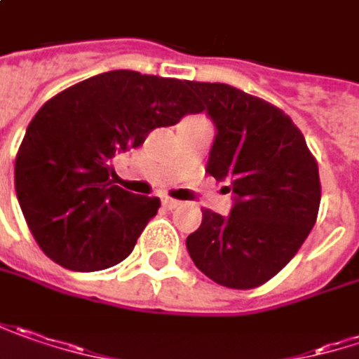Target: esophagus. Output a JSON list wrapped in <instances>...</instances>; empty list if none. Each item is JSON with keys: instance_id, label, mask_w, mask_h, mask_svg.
<instances>
[{"instance_id": "obj_1", "label": "esophagus", "mask_w": 359, "mask_h": 359, "mask_svg": "<svg viewBox=\"0 0 359 359\" xmlns=\"http://www.w3.org/2000/svg\"><path fill=\"white\" fill-rule=\"evenodd\" d=\"M161 204H163V208H168V210H175V208L180 206L182 202H177V200H171V198H161Z\"/></svg>"}]
</instances>
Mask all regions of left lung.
I'll use <instances>...</instances> for the list:
<instances>
[{
	"label": "left lung",
	"mask_w": 359,
	"mask_h": 359,
	"mask_svg": "<svg viewBox=\"0 0 359 359\" xmlns=\"http://www.w3.org/2000/svg\"><path fill=\"white\" fill-rule=\"evenodd\" d=\"M214 123L206 171L232 191L230 214L202 212L186 238L194 264L218 285L252 289L275 277L311 232L319 170L305 137L280 109L222 82H188Z\"/></svg>",
	"instance_id": "left-lung-1"
}]
</instances>
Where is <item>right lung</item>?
Here are the masks:
<instances>
[{
    "mask_svg": "<svg viewBox=\"0 0 359 359\" xmlns=\"http://www.w3.org/2000/svg\"><path fill=\"white\" fill-rule=\"evenodd\" d=\"M196 113L188 81L133 70L102 72L48 100L15 157L18 202L46 257L81 273L127 259L159 198L115 186L113 159Z\"/></svg>",
    "mask_w": 359,
    "mask_h": 359,
    "instance_id": "1",
    "label": "right lung"
}]
</instances>
